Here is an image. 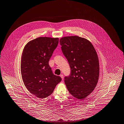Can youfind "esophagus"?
<instances>
[{"instance_id": "obj_1", "label": "esophagus", "mask_w": 124, "mask_h": 124, "mask_svg": "<svg viewBox=\"0 0 124 124\" xmlns=\"http://www.w3.org/2000/svg\"><path fill=\"white\" fill-rule=\"evenodd\" d=\"M60 76L61 78H62V80H63V78H64V76H63V74H61V75H60Z\"/></svg>"}]
</instances>
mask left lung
Listing matches in <instances>:
<instances>
[{"mask_svg": "<svg viewBox=\"0 0 124 124\" xmlns=\"http://www.w3.org/2000/svg\"><path fill=\"white\" fill-rule=\"evenodd\" d=\"M59 42L71 69L70 76L65 78V85L71 95L83 100L93 92L99 80L97 53L89 40L77 36L62 37Z\"/></svg>", "mask_w": 124, "mask_h": 124, "instance_id": "left-lung-1", "label": "left lung"}]
</instances>
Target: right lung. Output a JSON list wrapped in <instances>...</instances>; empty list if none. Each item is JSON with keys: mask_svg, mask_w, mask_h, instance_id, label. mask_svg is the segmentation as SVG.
Returning a JSON list of instances; mask_svg holds the SVG:
<instances>
[{"mask_svg": "<svg viewBox=\"0 0 124 124\" xmlns=\"http://www.w3.org/2000/svg\"><path fill=\"white\" fill-rule=\"evenodd\" d=\"M58 38L39 37L24 46L21 60L24 85L32 94L39 99L48 97L62 79L53 74L49 61L58 45Z\"/></svg>", "mask_w": 124, "mask_h": 124, "instance_id": "add662e5", "label": "right lung"}]
</instances>
